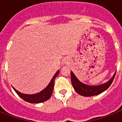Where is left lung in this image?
<instances>
[{
    "label": "left lung",
    "instance_id": "obj_1",
    "mask_svg": "<svg viewBox=\"0 0 122 122\" xmlns=\"http://www.w3.org/2000/svg\"><path fill=\"white\" fill-rule=\"evenodd\" d=\"M116 72L106 83L98 85H89L82 83L76 78L73 71H71V80L75 91L82 96L91 97L98 95L109 88L115 76Z\"/></svg>",
    "mask_w": 122,
    "mask_h": 122
}]
</instances>
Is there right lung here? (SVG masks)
<instances>
[{
  "label": "right lung",
  "instance_id": "1",
  "mask_svg": "<svg viewBox=\"0 0 122 122\" xmlns=\"http://www.w3.org/2000/svg\"><path fill=\"white\" fill-rule=\"evenodd\" d=\"M59 73V70H57V71L54 75L52 78L51 79L49 83L48 84L47 86L41 91L40 92L36 93L34 94H23L20 92L18 91H17L16 89H14L12 87L14 91L17 93V94L19 96L25 101L26 102H30V103H41V102H44L48 100L51 97L53 91L54 85V81H55L56 78L57 77Z\"/></svg>",
  "mask_w": 122,
  "mask_h": 122
}]
</instances>
